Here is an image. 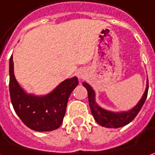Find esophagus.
Wrapping results in <instances>:
<instances>
[{
    "label": "esophagus",
    "mask_w": 155,
    "mask_h": 155,
    "mask_svg": "<svg viewBox=\"0 0 155 155\" xmlns=\"http://www.w3.org/2000/svg\"><path fill=\"white\" fill-rule=\"evenodd\" d=\"M79 76H81V75H79Z\"/></svg>",
    "instance_id": "34e87169"
}]
</instances>
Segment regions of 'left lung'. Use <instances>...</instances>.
Returning <instances> with one entry per match:
<instances>
[{"label": "left lung", "mask_w": 155, "mask_h": 155, "mask_svg": "<svg viewBox=\"0 0 155 155\" xmlns=\"http://www.w3.org/2000/svg\"><path fill=\"white\" fill-rule=\"evenodd\" d=\"M83 86L86 87L87 92H88L89 105H90L91 114L95 119V120L99 124L100 126L108 127V128H119V127L126 126L127 124H129L130 121H132L143 107L144 102L147 98L148 91V81L146 91L144 92L142 99L140 100L139 103L136 107L127 112L113 113V112H109L105 109H103L102 108H100L99 106H97V104H96L95 102V93L92 90V88L87 83H83Z\"/></svg>", "instance_id": "1"}]
</instances>
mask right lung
<instances>
[{"mask_svg": "<svg viewBox=\"0 0 155 155\" xmlns=\"http://www.w3.org/2000/svg\"><path fill=\"white\" fill-rule=\"evenodd\" d=\"M9 91L16 114L25 126L36 131L58 129L64 120L69 95L78 86L76 77L63 81L44 97L27 95L16 81L12 56L9 62Z\"/></svg>", "mask_w": 155, "mask_h": 155, "instance_id": "right-lung-1", "label": "right lung"}]
</instances>
